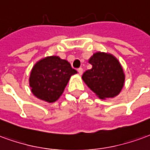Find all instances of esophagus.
I'll use <instances>...</instances> for the list:
<instances>
[{
    "mask_svg": "<svg viewBox=\"0 0 150 150\" xmlns=\"http://www.w3.org/2000/svg\"><path fill=\"white\" fill-rule=\"evenodd\" d=\"M77 71H78V73H79L80 75H81V74H83V69H82V68H79V69H77Z\"/></svg>",
    "mask_w": 150,
    "mask_h": 150,
    "instance_id": "34e87169",
    "label": "esophagus"
}]
</instances>
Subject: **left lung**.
<instances>
[{"instance_id":"left-lung-1","label":"left lung","mask_w":150,"mask_h":150,"mask_svg":"<svg viewBox=\"0 0 150 150\" xmlns=\"http://www.w3.org/2000/svg\"><path fill=\"white\" fill-rule=\"evenodd\" d=\"M88 62L92 69L86 70L82 79L100 99L114 98L123 88L125 74L118 60L110 53L98 52Z\"/></svg>"}]
</instances>
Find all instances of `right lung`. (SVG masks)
<instances>
[{"mask_svg":"<svg viewBox=\"0 0 150 150\" xmlns=\"http://www.w3.org/2000/svg\"><path fill=\"white\" fill-rule=\"evenodd\" d=\"M66 61L57 56L47 57L37 62L29 76V86L34 96L47 102L57 100L70 76L76 74Z\"/></svg>","mask_w":150,"mask_h":150,"instance_id":"obj_1","label":"right lung"}]
</instances>
